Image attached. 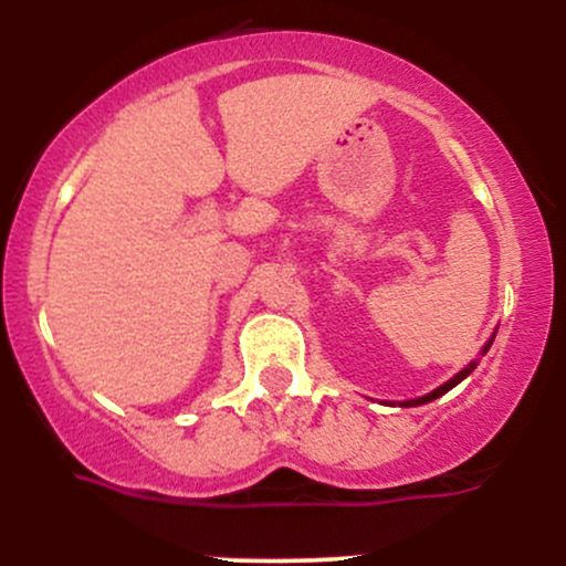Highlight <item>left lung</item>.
I'll return each mask as SVG.
<instances>
[{
    "instance_id": "left-lung-1",
    "label": "left lung",
    "mask_w": 566,
    "mask_h": 566,
    "mask_svg": "<svg viewBox=\"0 0 566 566\" xmlns=\"http://www.w3.org/2000/svg\"><path fill=\"white\" fill-rule=\"evenodd\" d=\"M492 340H495V337H492ZM492 340H490V343H486V346H484V350H482V354H486V350H490V346H492ZM473 367H476V361H471V365H469V367H465V369H460V373H458V375H454V378H452V380H447V382H444V386H439V388H437V391L426 394V396H423V399H415V401H405V407H409V405H426V401H433V399H439V396H441V394H447V391H450V388H454V386H458V382H460V380H463V378H469V375L473 373Z\"/></svg>"
}]
</instances>
